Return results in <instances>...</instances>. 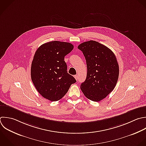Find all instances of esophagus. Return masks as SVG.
Wrapping results in <instances>:
<instances>
[{
    "label": "esophagus",
    "instance_id": "obj_1",
    "mask_svg": "<svg viewBox=\"0 0 146 146\" xmlns=\"http://www.w3.org/2000/svg\"><path fill=\"white\" fill-rule=\"evenodd\" d=\"M74 78H75V79H76V80H78V76L77 75H74Z\"/></svg>",
    "mask_w": 146,
    "mask_h": 146
}]
</instances>
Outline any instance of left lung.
Masks as SVG:
<instances>
[{"label": "left lung", "instance_id": "8db88e82", "mask_svg": "<svg viewBox=\"0 0 146 146\" xmlns=\"http://www.w3.org/2000/svg\"><path fill=\"white\" fill-rule=\"evenodd\" d=\"M86 60V79L80 85L84 96L94 102L104 99L114 89L119 78L116 58L107 47L90 40L78 46Z\"/></svg>", "mask_w": 146, "mask_h": 146}]
</instances>
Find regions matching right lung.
I'll use <instances>...</instances> for the list:
<instances>
[{"mask_svg":"<svg viewBox=\"0 0 146 146\" xmlns=\"http://www.w3.org/2000/svg\"><path fill=\"white\" fill-rule=\"evenodd\" d=\"M74 48L70 43L52 41L40 46L31 64V76L38 92L54 102L62 99L76 80L67 72L64 56Z\"/></svg>","mask_w":146,"mask_h":146,"instance_id":"obj_1","label":"right lung"}]
</instances>
